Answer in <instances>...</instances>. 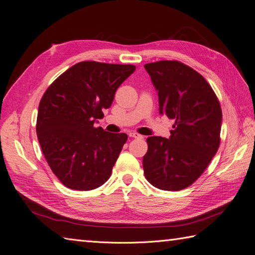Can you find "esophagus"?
I'll use <instances>...</instances> for the list:
<instances>
[{"label":"esophagus","instance_id":"1","mask_svg":"<svg viewBox=\"0 0 255 255\" xmlns=\"http://www.w3.org/2000/svg\"><path fill=\"white\" fill-rule=\"evenodd\" d=\"M129 137H132V138H142L141 135L137 134V133H129Z\"/></svg>","mask_w":255,"mask_h":255}]
</instances>
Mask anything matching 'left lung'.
<instances>
[{
    "label": "left lung",
    "instance_id": "obj_1",
    "mask_svg": "<svg viewBox=\"0 0 255 255\" xmlns=\"http://www.w3.org/2000/svg\"><path fill=\"white\" fill-rule=\"evenodd\" d=\"M157 91L159 114L174 119L169 138H146L145 179L163 190H181L203 173L220 143L222 113L201 74L176 60L144 65Z\"/></svg>",
    "mask_w": 255,
    "mask_h": 255
}]
</instances>
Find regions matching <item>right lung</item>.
<instances>
[{
	"label": "right lung",
	"instance_id": "obj_1",
	"mask_svg": "<svg viewBox=\"0 0 255 255\" xmlns=\"http://www.w3.org/2000/svg\"><path fill=\"white\" fill-rule=\"evenodd\" d=\"M135 69L82 61L44 92L38 109V140L53 173L66 187L91 190L110 179L128 135L106 132L95 123Z\"/></svg>",
	"mask_w": 255,
	"mask_h": 255
}]
</instances>
